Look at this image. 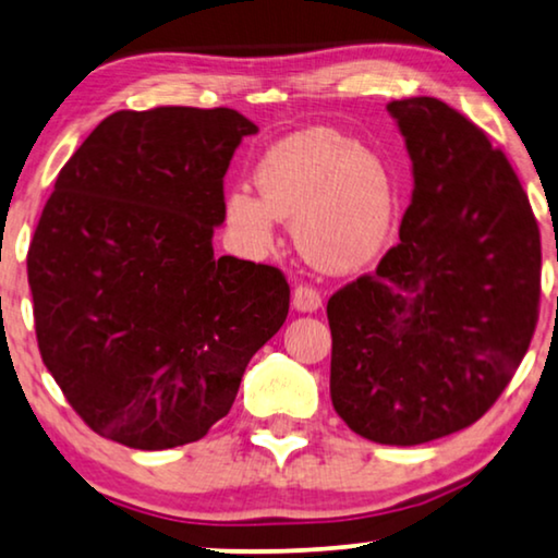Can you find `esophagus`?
<instances>
[{
    "mask_svg": "<svg viewBox=\"0 0 558 558\" xmlns=\"http://www.w3.org/2000/svg\"><path fill=\"white\" fill-rule=\"evenodd\" d=\"M323 305V298L315 288L298 286L293 293V307L298 313H315Z\"/></svg>",
    "mask_w": 558,
    "mask_h": 558,
    "instance_id": "34e87169",
    "label": "esophagus"
}]
</instances>
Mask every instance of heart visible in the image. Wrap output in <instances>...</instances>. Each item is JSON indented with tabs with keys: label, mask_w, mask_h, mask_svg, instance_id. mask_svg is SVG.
<instances>
[{
	"label": "heart",
	"mask_w": 558,
	"mask_h": 558,
	"mask_svg": "<svg viewBox=\"0 0 558 558\" xmlns=\"http://www.w3.org/2000/svg\"><path fill=\"white\" fill-rule=\"evenodd\" d=\"M255 197L232 187L226 218L247 253L276 243L278 220H293V240L320 270L351 272L384 251L396 218L386 162L328 128H305L272 143L255 165Z\"/></svg>",
	"instance_id": "b5f03b06"
}]
</instances>
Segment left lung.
Returning a JSON list of instances; mask_svg holds the SVG:
<instances>
[{"mask_svg": "<svg viewBox=\"0 0 558 558\" xmlns=\"http://www.w3.org/2000/svg\"><path fill=\"white\" fill-rule=\"evenodd\" d=\"M411 157L401 243L328 301L332 409L355 434L418 446L469 428L529 351L542 240L517 172L436 97L386 105Z\"/></svg>", "mask_w": 558, "mask_h": 558, "instance_id": "left-lung-1", "label": "left lung"}]
</instances>
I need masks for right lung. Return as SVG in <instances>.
Listing matches in <instances>:
<instances>
[{
	"instance_id": "obj_1",
	"label": "right lung",
	"mask_w": 558,
	"mask_h": 558,
	"mask_svg": "<svg viewBox=\"0 0 558 558\" xmlns=\"http://www.w3.org/2000/svg\"><path fill=\"white\" fill-rule=\"evenodd\" d=\"M235 110H122L60 170L27 255L41 361L95 434L193 444L288 318L278 268L215 257Z\"/></svg>"
}]
</instances>
